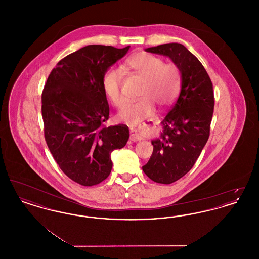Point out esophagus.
<instances>
[{
  "mask_svg": "<svg viewBox=\"0 0 259 259\" xmlns=\"http://www.w3.org/2000/svg\"><path fill=\"white\" fill-rule=\"evenodd\" d=\"M144 138L139 133L138 130H131V135H130V140L133 142H138L142 141Z\"/></svg>",
  "mask_w": 259,
  "mask_h": 259,
  "instance_id": "obj_1",
  "label": "esophagus"
}]
</instances>
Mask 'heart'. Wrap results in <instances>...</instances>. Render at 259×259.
Returning <instances> with one entry per match:
<instances>
[{"label": "heart", "mask_w": 259, "mask_h": 259, "mask_svg": "<svg viewBox=\"0 0 259 259\" xmlns=\"http://www.w3.org/2000/svg\"><path fill=\"white\" fill-rule=\"evenodd\" d=\"M126 65L144 79L139 96L140 100L127 103L117 113V118L128 123H140L155 111V105L166 108L172 105L178 95L181 77L175 65H168L155 55L140 52L130 57ZM123 74L121 70L112 67L103 76L102 87L105 95L114 107H120L124 102L121 92Z\"/></svg>", "instance_id": "b5f03b06"}]
</instances>
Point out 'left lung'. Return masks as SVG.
Masks as SVG:
<instances>
[{"mask_svg":"<svg viewBox=\"0 0 259 259\" xmlns=\"http://www.w3.org/2000/svg\"><path fill=\"white\" fill-rule=\"evenodd\" d=\"M169 57L181 73V91L161 121L159 138L143 171L155 183L170 185L194 166L209 136L213 113V91L209 74L185 46L171 42L146 49Z\"/></svg>","mask_w":259,"mask_h":259,"instance_id":"8db88e82","label":"left lung"}]
</instances>
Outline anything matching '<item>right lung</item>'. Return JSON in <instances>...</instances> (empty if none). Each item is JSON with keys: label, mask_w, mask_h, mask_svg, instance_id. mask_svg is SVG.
<instances>
[{"label": "right lung", "mask_w": 259, "mask_h": 259, "mask_svg": "<svg viewBox=\"0 0 259 259\" xmlns=\"http://www.w3.org/2000/svg\"><path fill=\"white\" fill-rule=\"evenodd\" d=\"M129 47L90 45L58 62L41 95L45 138L64 174L84 186L98 185L111 174V153L125 147L126 125L104 127L110 108L102 80Z\"/></svg>", "instance_id": "obj_1"}]
</instances>
